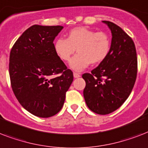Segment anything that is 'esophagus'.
I'll list each match as a JSON object with an SVG mask.
<instances>
[{"label": "esophagus", "instance_id": "1", "mask_svg": "<svg viewBox=\"0 0 148 148\" xmlns=\"http://www.w3.org/2000/svg\"><path fill=\"white\" fill-rule=\"evenodd\" d=\"M74 77H75V78H77V77H81V75H80V74H79V73H77V72H74Z\"/></svg>", "mask_w": 148, "mask_h": 148}]
</instances>
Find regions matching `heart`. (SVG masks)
Listing matches in <instances>:
<instances>
[{"label": "heart", "mask_w": 148, "mask_h": 148, "mask_svg": "<svg viewBox=\"0 0 148 148\" xmlns=\"http://www.w3.org/2000/svg\"><path fill=\"white\" fill-rule=\"evenodd\" d=\"M54 51L60 60L69 61L70 67L81 71L92 64L102 62L110 49L109 36L103 31H96L86 27H77L68 32L67 39L58 38L54 42Z\"/></svg>", "instance_id": "heart-1"}]
</instances>
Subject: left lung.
<instances>
[{
    "instance_id": "obj_1",
    "label": "left lung",
    "mask_w": 148,
    "mask_h": 148,
    "mask_svg": "<svg viewBox=\"0 0 148 148\" xmlns=\"http://www.w3.org/2000/svg\"><path fill=\"white\" fill-rule=\"evenodd\" d=\"M112 34L107 58L91 73L82 77L86 82L84 97L90 110L104 115L114 111L131 93L138 73L134 43L117 24L103 21Z\"/></svg>"
}]
</instances>
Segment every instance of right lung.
Wrapping results in <instances>:
<instances>
[{
  "mask_svg": "<svg viewBox=\"0 0 148 148\" xmlns=\"http://www.w3.org/2000/svg\"><path fill=\"white\" fill-rule=\"evenodd\" d=\"M62 26L33 25L14 43L9 74L15 97L27 111L50 117L62 108L73 72L56 54L53 40Z\"/></svg>",
  "mask_w": 148,
  "mask_h": 148,
  "instance_id": "right-lung-1",
  "label": "right lung"
}]
</instances>
